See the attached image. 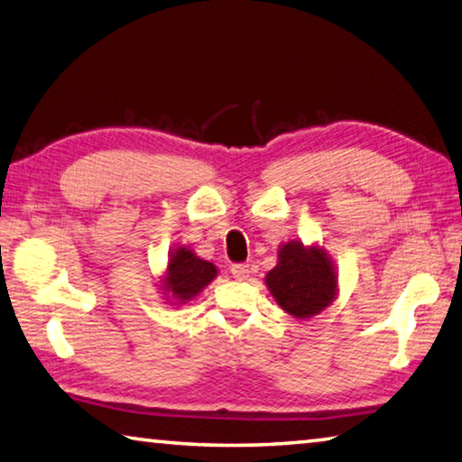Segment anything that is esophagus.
I'll use <instances>...</instances> for the list:
<instances>
[{"label": "esophagus", "instance_id": "esophagus-1", "mask_svg": "<svg viewBox=\"0 0 462 462\" xmlns=\"http://www.w3.org/2000/svg\"><path fill=\"white\" fill-rule=\"evenodd\" d=\"M230 273L234 275V279L245 281V279L248 277V264H245V263H236V264H232V267H230Z\"/></svg>", "mask_w": 462, "mask_h": 462}]
</instances>
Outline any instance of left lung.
I'll return each instance as SVG.
<instances>
[{
    "mask_svg": "<svg viewBox=\"0 0 462 462\" xmlns=\"http://www.w3.org/2000/svg\"><path fill=\"white\" fill-rule=\"evenodd\" d=\"M267 285L287 314L310 318L334 300L336 273L324 250L287 242L279 250V263L269 271Z\"/></svg>",
    "mask_w": 462,
    "mask_h": 462,
    "instance_id": "left-lung-1",
    "label": "left lung"
}]
</instances>
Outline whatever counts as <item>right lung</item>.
<instances>
[{"mask_svg": "<svg viewBox=\"0 0 462 462\" xmlns=\"http://www.w3.org/2000/svg\"><path fill=\"white\" fill-rule=\"evenodd\" d=\"M216 277V267L212 263L201 261L185 246L177 248L169 261L167 273V291L179 300H191L198 295L209 281Z\"/></svg>", "mask_w": 462, "mask_h": 462, "instance_id": "obj_1", "label": "right lung"}]
</instances>
